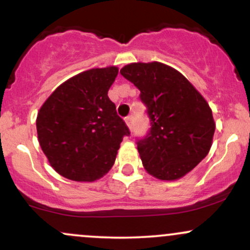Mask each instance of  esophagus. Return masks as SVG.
<instances>
[{"mask_svg":"<svg viewBox=\"0 0 250 250\" xmlns=\"http://www.w3.org/2000/svg\"><path fill=\"white\" fill-rule=\"evenodd\" d=\"M133 121H134L133 115H129L125 117V123H127L129 129H133Z\"/></svg>","mask_w":250,"mask_h":250,"instance_id":"esophagus-1","label":"esophagus"}]
</instances>
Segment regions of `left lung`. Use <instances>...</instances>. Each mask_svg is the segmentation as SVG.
Returning <instances> with one entry per match:
<instances>
[{"mask_svg":"<svg viewBox=\"0 0 250 250\" xmlns=\"http://www.w3.org/2000/svg\"><path fill=\"white\" fill-rule=\"evenodd\" d=\"M121 75L140 90L150 129L137 141L143 167L156 179L185 176L207 156L215 122L211 109L182 74L160 62L130 63Z\"/></svg>","mask_w":250,"mask_h":250,"instance_id":"obj_1","label":"left lung"}]
</instances>
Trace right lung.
<instances>
[{
    "instance_id": "right-lung-1",
    "label": "right lung",
    "mask_w": 250,
    "mask_h": 250,
    "mask_svg": "<svg viewBox=\"0 0 250 250\" xmlns=\"http://www.w3.org/2000/svg\"><path fill=\"white\" fill-rule=\"evenodd\" d=\"M117 73L116 67H108L77 74L59 85L40 109V146L63 177L80 182L102 177L113 167L123 136L130 135L108 97Z\"/></svg>"
}]
</instances>
